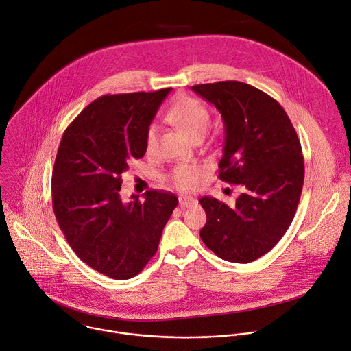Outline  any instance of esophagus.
Returning a JSON list of instances; mask_svg holds the SVG:
<instances>
[{"instance_id":"obj_1","label":"esophagus","mask_w":351,"mask_h":351,"mask_svg":"<svg viewBox=\"0 0 351 351\" xmlns=\"http://www.w3.org/2000/svg\"><path fill=\"white\" fill-rule=\"evenodd\" d=\"M195 203H197V199L193 197H189V195L179 197V207L180 208H189V207L194 206Z\"/></svg>"}]
</instances>
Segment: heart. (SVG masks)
Returning a JSON list of instances; mask_svg holds the SVG:
<instances>
[{"instance_id":"heart-1","label":"heart","mask_w":351,"mask_h":351,"mask_svg":"<svg viewBox=\"0 0 351 351\" xmlns=\"http://www.w3.org/2000/svg\"><path fill=\"white\" fill-rule=\"evenodd\" d=\"M167 119L180 129L189 138L195 140L204 137L210 125L211 115L195 98L182 95L176 98L167 114ZM157 141V128L153 125L149 126L145 136V148L147 152H153ZM204 175V168L198 164H179L171 172V182L182 190H189L195 187Z\"/></svg>"}]
</instances>
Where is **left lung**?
Instances as JSON below:
<instances>
[{
	"label": "left lung",
	"instance_id": "left-lung-1",
	"mask_svg": "<svg viewBox=\"0 0 351 351\" xmlns=\"http://www.w3.org/2000/svg\"><path fill=\"white\" fill-rule=\"evenodd\" d=\"M219 112L225 126L219 179L243 184L229 207L199 198L207 222L199 230L219 258L247 264L267 254L289 229L304 183V158L297 133L282 106L243 82L195 84Z\"/></svg>",
	"mask_w": 351,
	"mask_h": 351
}]
</instances>
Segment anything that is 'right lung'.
<instances>
[{"mask_svg":"<svg viewBox=\"0 0 351 351\" xmlns=\"http://www.w3.org/2000/svg\"><path fill=\"white\" fill-rule=\"evenodd\" d=\"M171 93L112 94L97 98L66 128L53 171V208L76 256L112 279L136 276L157 253L178 206L169 191L121 197L122 173L141 158L147 130Z\"/></svg>","mask_w":351,"mask_h":351,"instance_id":"obj_1","label":"right lung"}]
</instances>
